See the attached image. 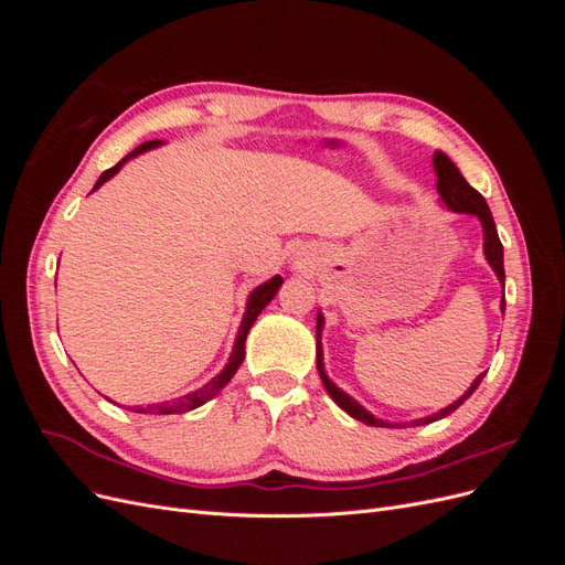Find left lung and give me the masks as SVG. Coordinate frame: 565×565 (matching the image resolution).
Returning a JSON list of instances; mask_svg holds the SVG:
<instances>
[{
	"label": "left lung",
	"instance_id": "1",
	"mask_svg": "<svg viewBox=\"0 0 565 565\" xmlns=\"http://www.w3.org/2000/svg\"><path fill=\"white\" fill-rule=\"evenodd\" d=\"M434 169H436V177H438V181H436L438 195H440L443 202H446V207L452 210V212L473 214V216H478V221H481V226H483V241H486V243H483L486 259H488V264L492 266V270L498 273V278H500V282H502V287H504V249H502V243H500L498 228H494V221H492V214H490V207H488L486 198H483L481 193H478L476 188H471V185L467 183V179L461 177V172L455 167V162L446 156V152H436V156H434ZM500 306H502V311H504V299H502ZM322 322H324V320H322V316L318 313V328H316V349H318V351H316V363H318L320 380H322L324 388H328L332 401H334L341 409H344V413H349L353 419L363 422V424H367V426H407V424L422 426V424H431V422H436V419L448 417L450 413H455V409L471 396V393L478 388V384H481L483 377H486V372L478 374V377L473 380V384L467 388L465 396L457 398L452 405L443 407L440 413H436V415H431V417L415 419V422H405V424H391V422L377 419L374 415H370L361 403L353 401V398L349 396V393H344L334 382H330L328 374H324L322 347H320Z\"/></svg>",
	"mask_w": 565,
	"mask_h": 565
}]
</instances>
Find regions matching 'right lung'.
Returning a JSON list of instances; mask_svg holds the SVG:
<instances>
[{
	"mask_svg": "<svg viewBox=\"0 0 565 565\" xmlns=\"http://www.w3.org/2000/svg\"><path fill=\"white\" fill-rule=\"evenodd\" d=\"M160 143H162V141H146V143H141L139 148H134L127 158H122L115 167L106 169V172L98 177V181H96V185H94V191H98V188L104 185L108 179H113V177L119 172V167H122L127 160H131V158H136V156H141V152H146V150H150V148H156V146H160ZM280 285H282V278L276 276V278H270L268 282L256 287L254 292L249 295V299H247V311H245V316H243L241 330H237L235 347H233V353H231V358H228V365H226L224 370H221V374H216V377H214L212 382H207L202 388L185 393V396L174 398V401L152 403V405H136V407H131L134 413H139V415H181V413H188V409H195V407L204 405L207 401H212V398L216 396V393L233 380V374L237 372V367L243 365V361H245V339H247V332H249V328L254 324V320L259 318V313L266 309L268 301H270L273 297H276Z\"/></svg>",
	"mask_w": 565,
	"mask_h": 565,
	"instance_id": "right-lung-1",
	"label": "right lung"
}]
</instances>
